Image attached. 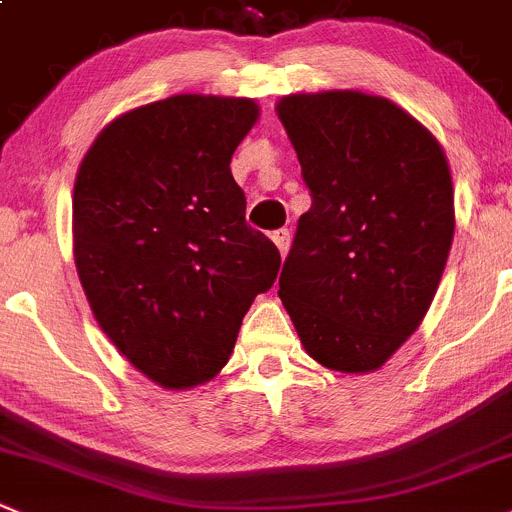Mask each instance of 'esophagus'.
Listing matches in <instances>:
<instances>
[{"mask_svg": "<svg viewBox=\"0 0 512 512\" xmlns=\"http://www.w3.org/2000/svg\"><path fill=\"white\" fill-rule=\"evenodd\" d=\"M271 241L276 243V248H279L281 256H286V253H289V246H291V233H289V228H281V231H274V236H271Z\"/></svg>", "mask_w": 512, "mask_h": 512, "instance_id": "34e87169", "label": "esophagus"}]
</instances>
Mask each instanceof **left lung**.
Here are the masks:
<instances>
[{
    "instance_id": "obj_1",
    "label": "left lung",
    "mask_w": 512,
    "mask_h": 512,
    "mask_svg": "<svg viewBox=\"0 0 512 512\" xmlns=\"http://www.w3.org/2000/svg\"><path fill=\"white\" fill-rule=\"evenodd\" d=\"M276 115L311 191L281 304L321 367L377 372L417 332L450 256L445 150L407 110L359 90L286 95Z\"/></svg>"
}]
</instances>
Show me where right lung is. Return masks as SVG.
Here are the masks:
<instances>
[{
    "label": "right lung",
    "mask_w": 512,
    "mask_h": 512,
    "mask_svg": "<svg viewBox=\"0 0 512 512\" xmlns=\"http://www.w3.org/2000/svg\"><path fill=\"white\" fill-rule=\"evenodd\" d=\"M259 120L251 97L173 95L107 123L72 193V251L92 316L163 389L206 384L279 274L231 175Z\"/></svg>",
    "instance_id": "1"
}]
</instances>
